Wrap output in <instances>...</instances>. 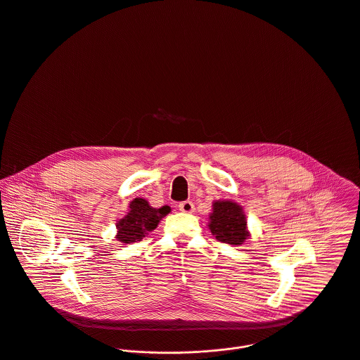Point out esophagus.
Masks as SVG:
<instances>
[{"label": "esophagus", "mask_w": 360, "mask_h": 360, "mask_svg": "<svg viewBox=\"0 0 360 360\" xmlns=\"http://www.w3.org/2000/svg\"><path fill=\"white\" fill-rule=\"evenodd\" d=\"M179 210L184 214H193L194 212V204L191 201H183L179 204Z\"/></svg>", "instance_id": "1"}]
</instances>
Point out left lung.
<instances>
[{
  "label": "left lung",
  "mask_w": 360,
  "mask_h": 360,
  "mask_svg": "<svg viewBox=\"0 0 360 360\" xmlns=\"http://www.w3.org/2000/svg\"><path fill=\"white\" fill-rule=\"evenodd\" d=\"M208 228L219 241L233 245L243 244L251 236L243 207L231 200L214 201Z\"/></svg>",
  "instance_id": "1"
}]
</instances>
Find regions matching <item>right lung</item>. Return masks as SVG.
<instances>
[{
  "instance_id": "1",
  "label": "right lung",
  "mask_w": 360,
  "mask_h": 360,
  "mask_svg": "<svg viewBox=\"0 0 360 360\" xmlns=\"http://www.w3.org/2000/svg\"><path fill=\"white\" fill-rule=\"evenodd\" d=\"M170 211L172 210L167 205L153 208L146 200L139 197L134 198L129 202L127 215L119 219L116 224V239L124 244L143 239L145 235L158 228L162 218H165Z\"/></svg>"
}]
</instances>
